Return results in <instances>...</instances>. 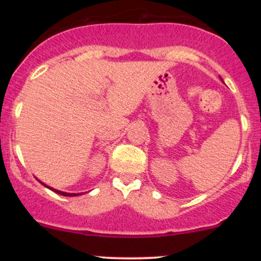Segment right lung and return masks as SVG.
<instances>
[{
	"instance_id": "obj_1",
	"label": "right lung",
	"mask_w": 261,
	"mask_h": 261,
	"mask_svg": "<svg viewBox=\"0 0 261 261\" xmlns=\"http://www.w3.org/2000/svg\"><path fill=\"white\" fill-rule=\"evenodd\" d=\"M40 182H41V181H40ZM41 184H43L44 187L49 188L50 190L55 191L56 194H60V195H62V196H79V195H81V194H70V193H65V191H60V190H56V189H54V188H50V187H47V185H45L44 182H41Z\"/></svg>"
}]
</instances>
